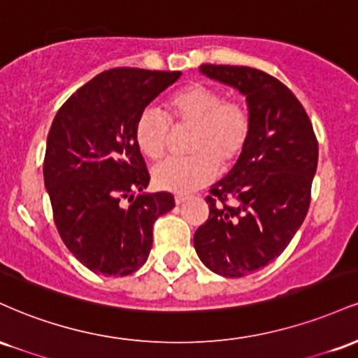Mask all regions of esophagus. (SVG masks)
<instances>
[{"mask_svg":"<svg viewBox=\"0 0 358 358\" xmlns=\"http://www.w3.org/2000/svg\"><path fill=\"white\" fill-rule=\"evenodd\" d=\"M187 199H188V196H185V195H176L175 196V203L176 205H182V203L187 202Z\"/></svg>","mask_w":358,"mask_h":358,"instance_id":"esophagus-1","label":"esophagus"}]
</instances>
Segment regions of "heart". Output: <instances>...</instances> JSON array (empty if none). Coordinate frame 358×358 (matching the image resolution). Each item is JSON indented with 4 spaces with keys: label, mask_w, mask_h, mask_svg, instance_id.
Masks as SVG:
<instances>
[{
    "label": "heart",
    "mask_w": 358,
    "mask_h": 358,
    "mask_svg": "<svg viewBox=\"0 0 358 358\" xmlns=\"http://www.w3.org/2000/svg\"><path fill=\"white\" fill-rule=\"evenodd\" d=\"M168 118L176 129H190L188 156L156 165L151 178L156 188L188 193L208 185L217 170H229L249 145L252 114L244 102L225 101L224 92L193 82L168 97ZM134 141L143 155L159 159L170 141V123L159 110L148 108L138 116Z\"/></svg>",
    "instance_id": "b5f03b06"
}]
</instances>
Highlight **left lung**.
Returning a JSON list of instances; mask_svg holds the SVG:
<instances>
[{"label": "left lung", "instance_id": "left-lung-1", "mask_svg": "<svg viewBox=\"0 0 358 358\" xmlns=\"http://www.w3.org/2000/svg\"><path fill=\"white\" fill-rule=\"evenodd\" d=\"M237 89L252 114L249 145L207 196L208 219L193 245L224 278H242L274 261L305 220L318 165V141L301 102L269 73L237 65H200Z\"/></svg>", "mask_w": 358, "mask_h": 358}]
</instances>
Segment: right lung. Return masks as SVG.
<instances>
[{
    "label": "right lung",
    "mask_w": 358,
    "mask_h": 358,
    "mask_svg": "<svg viewBox=\"0 0 358 358\" xmlns=\"http://www.w3.org/2000/svg\"><path fill=\"white\" fill-rule=\"evenodd\" d=\"M180 76L110 69L72 94L53 119L43 162L53 220L67 249L94 273L127 276L141 268L155 220L175 207L171 193H145L150 173L134 126Z\"/></svg>",
    "instance_id": "obj_1"
}]
</instances>
